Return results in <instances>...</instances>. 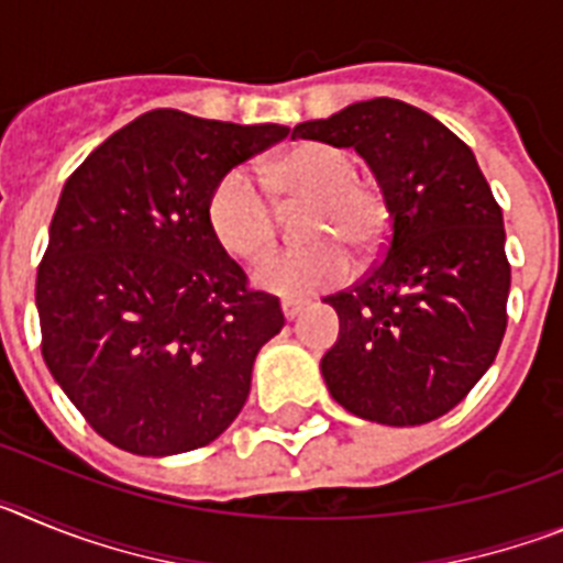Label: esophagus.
<instances>
[{"label":"esophagus","mask_w":563,"mask_h":563,"mask_svg":"<svg viewBox=\"0 0 563 563\" xmlns=\"http://www.w3.org/2000/svg\"><path fill=\"white\" fill-rule=\"evenodd\" d=\"M305 307H307V301H292V298L282 301V310H285L287 321H292L296 316H301V310H305Z\"/></svg>","instance_id":"obj_1"}]
</instances>
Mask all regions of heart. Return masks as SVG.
Masks as SVG:
<instances>
[{"label": "heart", "instance_id": "b5f03b06", "mask_svg": "<svg viewBox=\"0 0 563 563\" xmlns=\"http://www.w3.org/2000/svg\"><path fill=\"white\" fill-rule=\"evenodd\" d=\"M355 177V157L346 148L321 141L298 143L267 163L265 183L273 194L282 200L312 202L307 236L333 239L267 256L253 271L258 290L278 298H307L350 278L352 256L340 242L372 251L386 228L380 194ZM267 188L245 168H231L208 197L213 233L236 256H262L276 242V208Z\"/></svg>", "mask_w": 563, "mask_h": 563}]
</instances>
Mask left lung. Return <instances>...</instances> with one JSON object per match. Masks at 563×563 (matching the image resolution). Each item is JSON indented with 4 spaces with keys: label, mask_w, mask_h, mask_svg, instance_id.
Returning a JSON list of instances; mask_svg holds the SVG:
<instances>
[{
    "label": "left lung",
    "mask_w": 563,
    "mask_h": 563,
    "mask_svg": "<svg viewBox=\"0 0 563 563\" xmlns=\"http://www.w3.org/2000/svg\"><path fill=\"white\" fill-rule=\"evenodd\" d=\"M292 137L355 148L391 222L380 262L324 298L341 321L321 357L327 389L380 426L437 420L485 375L507 327L505 222L474 152L395 98L298 123Z\"/></svg>",
    "instance_id": "1"
}]
</instances>
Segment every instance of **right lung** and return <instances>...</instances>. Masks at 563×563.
Listing matches in <instances>:
<instances>
[{
  "instance_id": "right-lung-1",
  "label": "right lung",
  "mask_w": 563,
  "mask_h": 563,
  "mask_svg": "<svg viewBox=\"0 0 563 563\" xmlns=\"http://www.w3.org/2000/svg\"><path fill=\"white\" fill-rule=\"evenodd\" d=\"M278 123L134 118L69 174L36 276L42 355L118 449L172 456L236 420L258 350L285 327L208 220L222 174L285 141Z\"/></svg>"
}]
</instances>
